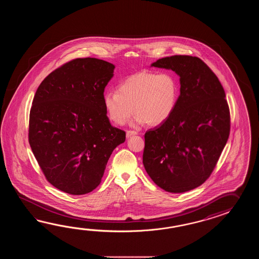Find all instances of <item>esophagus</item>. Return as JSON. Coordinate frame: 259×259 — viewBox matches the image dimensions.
<instances>
[{"label": "esophagus", "mask_w": 259, "mask_h": 259, "mask_svg": "<svg viewBox=\"0 0 259 259\" xmlns=\"http://www.w3.org/2000/svg\"><path fill=\"white\" fill-rule=\"evenodd\" d=\"M136 134H138V132H135V131H127V133H126L127 138L132 137V136L136 135Z\"/></svg>", "instance_id": "1"}]
</instances>
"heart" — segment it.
Wrapping results in <instances>:
<instances>
[{
	"label": "heart",
	"instance_id": "b5f03b06",
	"mask_svg": "<svg viewBox=\"0 0 259 259\" xmlns=\"http://www.w3.org/2000/svg\"><path fill=\"white\" fill-rule=\"evenodd\" d=\"M179 83L170 72H138L120 83L116 91H107L103 102L111 121L123 125L134 111L135 121L158 126L170 117L176 107Z\"/></svg>",
	"mask_w": 259,
	"mask_h": 259
}]
</instances>
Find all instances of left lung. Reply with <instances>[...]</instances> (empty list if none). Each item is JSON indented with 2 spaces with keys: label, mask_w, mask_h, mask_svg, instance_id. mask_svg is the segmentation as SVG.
Here are the masks:
<instances>
[{
  "label": "left lung",
  "mask_w": 259,
  "mask_h": 259,
  "mask_svg": "<svg viewBox=\"0 0 259 259\" xmlns=\"http://www.w3.org/2000/svg\"><path fill=\"white\" fill-rule=\"evenodd\" d=\"M152 66L176 72L181 94L170 117L145 132L143 165L165 192L185 193L209 178L229 139L225 92L215 73L196 56L164 57Z\"/></svg>",
  "instance_id": "1"
}]
</instances>
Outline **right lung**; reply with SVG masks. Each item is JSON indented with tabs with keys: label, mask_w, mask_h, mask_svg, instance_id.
Listing matches in <instances>:
<instances>
[{
	"label": "right lung",
	"mask_w": 259,
	"mask_h": 259,
	"mask_svg": "<svg viewBox=\"0 0 259 259\" xmlns=\"http://www.w3.org/2000/svg\"><path fill=\"white\" fill-rule=\"evenodd\" d=\"M114 68L97 58H77L50 73L35 94L28 142L46 180L62 192L94 191L112 152L126 140L103 102Z\"/></svg>",
	"instance_id": "right-lung-1"
}]
</instances>
